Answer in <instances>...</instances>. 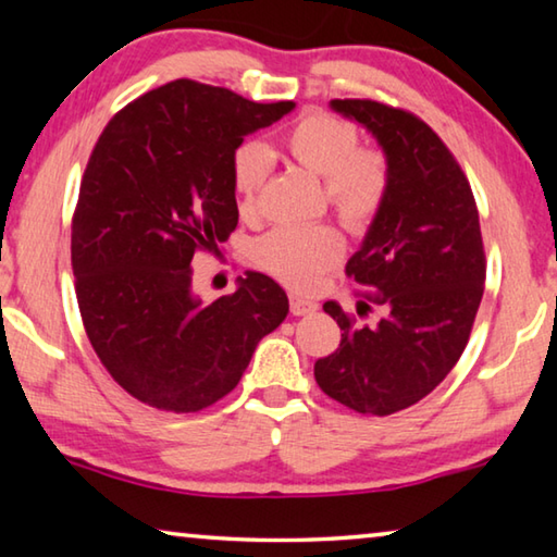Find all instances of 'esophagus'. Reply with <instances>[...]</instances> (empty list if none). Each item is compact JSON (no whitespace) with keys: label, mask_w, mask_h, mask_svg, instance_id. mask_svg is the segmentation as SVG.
<instances>
[{"label":"esophagus","mask_w":557,"mask_h":557,"mask_svg":"<svg viewBox=\"0 0 557 557\" xmlns=\"http://www.w3.org/2000/svg\"><path fill=\"white\" fill-rule=\"evenodd\" d=\"M317 301H312V299H307V297H301V295H289V309H292V314L295 317H301V314H312V312H317Z\"/></svg>","instance_id":"esophagus-1"}]
</instances>
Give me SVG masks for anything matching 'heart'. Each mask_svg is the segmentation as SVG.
<instances>
[{"mask_svg":"<svg viewBox=\"0 0 557 557\" xmlns=\"http://www.w3.org/2000/svg\"><path fill=\"white\" fill-rule=\"evenodd\" d=\"M287 154L309 172L324 176V201L348 231L363 233L388 201L393 174L379 147H363L351 120L332 112H307L285 135ZM272 157L268 147L248 139L231 157V186L243 215H256ZM346 243L332 223L277 225L256 243L262 270L289 287L307 289L344 258Z\"/></svg>","mask_w":557,"mask_h":557,"instance_id":"1","label":"heart"}]
</instances>
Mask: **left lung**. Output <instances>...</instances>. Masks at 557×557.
Masks as SVG:
<instances>
[{"instance_id":"obj_1","label":"left lung","mask_w":557,"mask_h":557,"mask_svg":"<svg viewBox=\"0 0 557 557\" xmlns=\"http://www.w3.org/2000/svg\"><path fill=\"white\" fill-rule=\"evenodd\" d=\"M373 132L391 162V194L346 275L371 292L379 324H356L336 301L324 312L342 344L314 363L329 398L361 414H393L425 398L455 369L482 305L486 256L469 178L425 120L379 100H332Z\"/></svg>"}]
</instances>
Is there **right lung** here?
<instances>
[{
	"instance_id": "right-lung-1",
	"label": "right lung",
	"mask_w": 557,
	"mask_h": 557,
	"mask_svg": "<svg viewBox=\"0 0 557 557\" xmlns=\"http://www.w3.org/2000/svg\"><path fill=\"white\" fill-rule=\"evenodd\" d=\"M292 108L178 78L127 102L92 147L71 223L75 297L100 363L149 408L219 403L289 312L260 272L203 305L191 260L238 225L235 147Z\"/></svg>"
}]
</instances>
